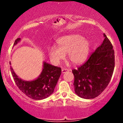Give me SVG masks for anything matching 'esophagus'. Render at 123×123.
<instances>
[{
	"label": "esophagus",
	"mask_w": 123,
	"mask_h": 123,
	"mask_svg": "<svg viewBox=\"0 0 123 123\" xmlns=\"http://www.w3.org/2000/svg\"><path fill=\"white\" fill-rule=\"evenodd\" d=\"M69 70L68 69H65V68L62 69V73H65L67 72H69Z\"/></svg>",
	"instance_id": "1"
}]
</instances>
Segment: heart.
Returning <instances> with one entry per match:
<instances>
[{
	"instance_id": "1",
	"label": "heart",
	"mask_w": 123,
	"mask_h": 123,
	"mask_svg": "<svg viewBox=\"0 0 123 123\" xmlns=\"http://www.w3.org/2000/svg\"><path fill=\"white\" fill-rule=\"evenodd\" d=\"M90 49L88 40L84 39L81 35L73 34L59 38L56 42V47L49 48V55L51 61L57 65L60 61L67 57L73 64H80L86 60Z\"/></svg>"
}]
</instances>
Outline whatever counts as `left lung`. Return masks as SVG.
Listing matches in <instances>:
<instances>
[{
	"label": "left lung",
	"instance_id": "1",
	"mask_svg": "<svg viewBox=\"0 0 123 123\" xmlns=\"http://www.w3.org/2000/svg\"><path fill=\"white\" fill-rule=\"evenodd\" d=\"M104 41L88 60L72 70L74 91L79 97L92 99L98 97L106 88L115 68V51L105 34Z\"/></svg>",
	"mask_w": 123,
	"mask_h": 123
}]
</instances>
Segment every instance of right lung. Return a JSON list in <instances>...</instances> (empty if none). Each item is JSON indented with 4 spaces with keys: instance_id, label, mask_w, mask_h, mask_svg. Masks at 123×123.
<instances>
[{
    "instance_id": "right-lung-1",
    "label": "right lung",
    "mask_w": 123,
    "mask_h": 123,
    "mask_svg": "<svg viewBox=\"0 0 123 123\" xmlns=\"http://www.w3.org/2000/svg\"><path fill=\"white\" fill-rule=\"evenodd\" d=\"M20 40V38H17L15 40L13 46ZM10 70L18 88L28 97L35 100L43 99L53 94L61 74L60 67L51 65L45 62L41 74L37 79L33 81H24L18 77L11 66Z\"/></svg>"
}]
</instances>
